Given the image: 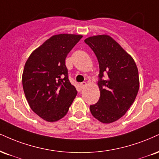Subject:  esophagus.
I'll use <instances>...</instances> for the list:
<instances>
[{
    "label": "esophagus",
    "instance_id": "obj_1",
    "mask_svg": "<svg viewBox=\"0 0 159 159\" xmlns=\"http://www.w3.org/2000/svg\"><path fill=\"white\" fill-rule=\"evenodd\" d=\"M87 85V84L86 83V82H82V83L80 84V87H81V89H84V88Z\"/></svg>",
    "mask_w": 159,
    "mask_h": 159
}]
</instances>
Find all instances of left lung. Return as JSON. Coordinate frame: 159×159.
I'll list each match as a JSON object with an SVG mask.
<instances>
[{
	"label": "left lung",
	"instance_id": "obj_1",
	"mask_svg": "<svg viewBox=\"0 0 159 159\" xmlns=\"http://www.w3.org/2000/svg\"><path fill=\"white\" fill-rule=\"evenodd\" d=\"M99 64L100 98L90 105L93 117L104 124L121 118L134 102L139 89V71L135 62L112 37L99 35L86 38ZM104 74L107 80H103Z\"/></svg>",
	"mask_w": 159,
	"mask_h": 159
}]
</instances>
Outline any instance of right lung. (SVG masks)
I'll list each match as a JSON object with an SVG mask.
<instances>
[{"instance_id": "add662e5", "label": "right lung", "mask_w": 159, "mask_h": 159, "mask_svg": "<svg viewBox=\"0 0 159 159\" xmlns=\"http://www.w3.org/2000/svg\"><path fill=\"white\" fill-rule=\"evenodd\" d=\"M82 35L52 36L30 55L22 75L24 94L39 117L54 122L64 117L77 95L68 78L65 59Z\"/></svg>"}]
</instances>
